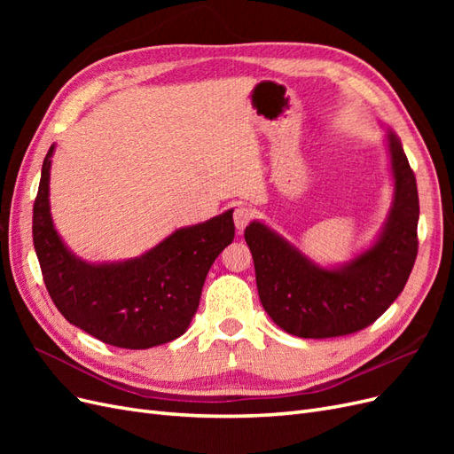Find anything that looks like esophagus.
<instances>
[{"instance_id":"34e87169","label":"esophagus","mask_w":454,"mask_h":454,"mask_svg":"<svg viewBox=\"0 0 454 454\" xmlns=\"http://www.w3.org/2000/svg\"><path fill=\"white\" fill-rule=\"evenodd\" d=\"M252 219H254V210L248 208V206H239L235 210V225L239 231H244Z\"/></svg>"}]
</instances>
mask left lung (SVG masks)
<instances>
[{
  "mask_svg": "<svg viewBox=\"0 0 454 454\" xmlns=\"http://www.w3.org/2000/svg\"><path fill=\"white\" fill-rule=\"evenodd\" d=\"M394 204L379 240L339 269H322L267 225L244 239L254 257L261 305L284 332L327 339L373 324L403 292L419 252V191L402 142L388 132Z\"/></svg>",
  "mask_w": 454,
  "mask_h": 454,
  "instance_id": "obj_1",
  "label": "left lung"
}]
</instances>
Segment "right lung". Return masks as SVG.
Instances as JSON below:
<instances>
[{
  "mask_svg": "<svg viewBox=\"0 0 454 454\" xmlns=\"http://www.w3.org/2000/svg\"><path fill=\"white\" fill-rule=\"evenodd\" d=\"M54 145L34 202V248L47 292L64 318L119 348H151L185 333L215 257L235 239L232 212L177 229L144 255L90 265L60 240L49 208Z\"/></svg>",
  "mask_w": 454,
  "mask_h": 454,
  "instance_id": "1",
  "label": "right lung"
}]
</instances>
